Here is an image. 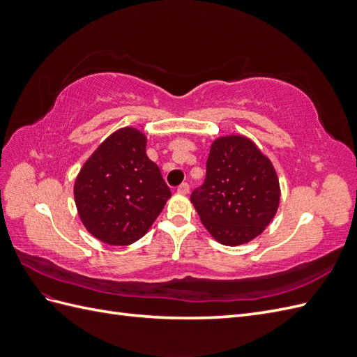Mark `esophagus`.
Returning <instances> with one entry per match:
<instances>
[{"instance_id":"esophagus-1","label":"esophagus","mask_w":357,"mask_h":357,"mask_svg":"<svg viewBox=\"0 0 357 357\" xmlns=\"http://www.w3.org/2000/svg\"><path fill=\"white\" fill-rule=\"evenodd\" d=\"M177 192L181 193V195H188V193H189V185H188V183H181V185L177 188Z\"/></svg>"}]
</instances>
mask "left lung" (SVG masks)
Returning a JSON list of instances; mask_svg holds the SVG:
<instances>
[{"instance_id": "8db88e82", "label": "left lung", "mask_w": 357, "mask_h": 357, "mask_svg": "<svg viewBox=\"0 0 357 357\" xmlns=\"http://www.w3.org/2000/svg\"><path fill=\"white\" fill-rule=\"evenodd\" d=\"M190 201L215 241L250 243L278 210L275 168L250 138L219 137L210 147L204 185L192 192Z\"/></svg>"}]
</instances>
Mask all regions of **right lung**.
<instances>
[{
	"mask_svg": "<svg viewBox=\"0 0 357 357\" xmlns=\"http://www.w3.org/2000/svg\"><path fill=\"white\" fill-rule=\"evenodd\" d=\"M147 137L121 128L84 162L74 201L84 228L110 245H129L150 229L171 190L146 153Z\"/></svg>",
	"mask_w": 357,
	"mask_h": 357,
	"instance_id": "1",
	"label": "right lung"
}]
</instances>
